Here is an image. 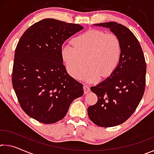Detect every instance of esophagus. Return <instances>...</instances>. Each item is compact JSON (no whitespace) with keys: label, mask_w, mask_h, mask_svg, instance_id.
Returning <instances> with one entry per match:
<instances>
[{"label":"esophagus","mask_w":154,"mask_h":154,"mask_svg":"<svg viewBox=\"0 0 154 154\" xmlns=\"http://www.w3.org/2000/svg\"><path fill=\"white\" fill-rule=\"evenodd\" d=\"M83 90H84L85 94H88V92H90V86H88V85H83Z\"/></svg>","instance_id":"1"}]
</instances>
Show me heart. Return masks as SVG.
Here are the masks:
<instances>
[{"mask_svg": "<svg viewBox=\"0 0 154 154\" xmlns=\"http://www.w3.org/2000/svg\"><path fill=\"white\" fill-rule=\"evenodd\" d=\"M72 42L73 45L67 44L62 47L61 56L68 72L72 77H83L88 82H94L102 75L109 77L118 68L122 48L116 35L90 30L75 37ZM85 59L90 66L84 74Z\"/></svg>", "mask_w": 154, "mask_h": 154, "instance_id": "heart-1", "label": "heart"}]
</instances>
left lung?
I'll list each match as a JSON object with an SVG mask.
<instances>
[{
	"label": "left lung",
	"instance_id": "left-lung-1",
	"mask_svg": "<svg viewBox=\"0 0 154 154\" xmlns=\"http://www.w3.org/2000/svg\"><path fill=\"white\" fill-rule=\"evenodd\" d=\"M94 25L109 28L122 45L121 60L116 71L90 88L98 101L88 109L93 123L100 127H113L126 122L141 100L145 88V60L139 41L128 28L115 22Z\"/></svg>",
	"mask_w": 154,
	"mask_h": 154
}]
</instances>
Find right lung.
<instances>
[{
  "label": "right lung",
  "mask_w": 154,
  "mask_h": 154,
  "mask_svg": "<svg viewBox=\"0 0 154 154\" xmlns=\"http://www.w3.org/2000/svg\"><path fill=\"white\" fill-rule=\"evenodd\" d=\"M83 28L49 18L34 24L21 36L15 51L12 83L21 107L30 118L56 123L83 94L82 83L68 74L61 56L62 44Z\"/></svg>",
  "instance_id": "1"
}]
</instances>
